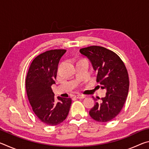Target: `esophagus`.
Instances as JSON below:
<instances>
[{
	"label": "esophagus",
	"mask_w": 149,
	"mask_h": 149,
	"mask_svg": "<svg viewBox=\"0 0 149 149\" xmlns=\"http://www.w3.org/2000/svg\"><path fill=\"white\" fill-rule=\"evenodd\" d=\"M75 97L77 98V99H84V98L85 97V96L84 95H75Z\"/></svg>",
	"instance_id": "34e87169"
}]
</instances>
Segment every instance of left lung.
Instances as JSON below:
<instances>
[{
	"label": "left lung",
	"mask_w": 149,
	"mask_h": 149,
	"mask_svg": "<svg viewBox=\"0 0 149 149\" xmlns=\"http://www.w3.org/2000/svg\"><path fill=\"white\" fill-rule=\"evenodd\" d=\"M79 52L90 60L97 72V81L102 89H107L106 96L100 100L93 97L96 102L89 115L97 122H109L119 114L127 97V70L120 56L104 47L91 46L81 49Z\"/></svg>",
	"instance_id": "left-lung-1"
}]
</instances>
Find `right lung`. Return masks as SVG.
<instances>
[{
    "label": "right lung",
    "instance_id": "1",
    "mask_svg": "<svg viewBox=\"0 0 149 149\" xmlns=\"http://www.w3.org/2000/svg\"><path fill=\"white\" fill-rule=\"evenodd\" d=\"M66 52L64 49L48 50L33 60L26 79V92L33 111L45 124L56 125L68 115L72 99L58 97L54 102V94L51 86L56 79L58 65Z\"/></svg>",
    "mask_w": 149,
    "mask_h": 149
}]
</instances>
